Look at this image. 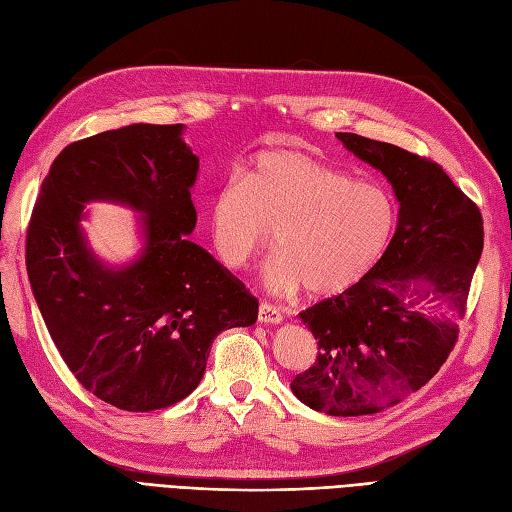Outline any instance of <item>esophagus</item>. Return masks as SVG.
Listing matches in <instances>:
<instances>
[{"label": "esophagus", "mask_w": 512, "mask_h": 512, "mask_svg": "<svg viewBox=\"0 0 512 512\" xmlns=\"http://www.w3.org/2000/svg\"><path fill=\"white\" fill-rule=\"evenodd\" d=\"M258 321H260V323H280V321H282L280 308H276L273 304L263 302V304L258 306Z\"/></svg>", "instance_id": "1"}]
</instances>
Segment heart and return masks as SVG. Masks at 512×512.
<instances>
[{
  "mask_svg": "<svg viewBox=\"0 0 512 512\" xmlns=\"http://www.w3.org/2000/svg\"><path fill=\"white\" fill-rule=\"evenodd\" d=\"M208 234L228 269H243L276 243L267 271L273 291L336 295L378 265L397 226V204L373 180H352L297 149L260 154L241 180L221 184L208 202Z\"/></svg>",
  "mask_w": 512,
  "mask_h": 512,
  "instance_id": "obj_1",
  "label": "heart"
}]
</instances>
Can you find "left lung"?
<instances>
[{"mask_svg":"<svg viewBox=\"0 0 512 512\" xmlns=\"http://www.w3.org/2000/svg\"><path fill=\"white\" fill-rule=\"evenodd\" d=\"M336 139L384 173L400 219L363 280L299 313L319 350L291 391L319 413L358 417L421 389L450 356L484 228L480 208L434 160L352 132Z\"/></svg>","mask_w":512,"mask_h":512,"instance_id":"obj_1","label":"left lung"}]
</instances>
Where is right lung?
Wrapping results in <instances>:
<instances>
[{
    "label": "right lung",
    "mask_w": 512,
    "mask_h": 512,
    "mask_svg": "<svg viewBox=\"0 0 512 512\" xmlns=\"http://www.w3.org/2000/svg\"><path fill=\"white\" fill-rule=\"evenodd\" d=\"M182 130L132 123L67 145L26 236L32 293L62 360L86 391L130 413L184 400L215 336L258 319V299L189 239L199 158ZM89 201L144 213V249L130 266L106 268L85 245L79 221Z\"/></svg>",
    "instance_id": "1"
}]
</instances>
